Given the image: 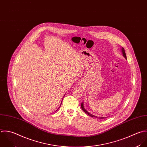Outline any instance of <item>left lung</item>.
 Segmentation results:
<instances>
[{
	"label": "left lung",
	"mask_w": 147,
	"mask_h": 147,
	"mask_svg": "<svg viewBox=\"0 0 147 147\" xmlns=\"http://www.w3.org/2000/svg\"><path fill=\"white\" fill-rule=\"evenodd\" d=\"M122 52H123V55H124V57L127 59V56H126V54H125V50H124V49L123 48V47H122ZM81 108H82V109L83 110V111L85 112V113H86L87 115H88L89 116H90V117H96V118H97V116H94V115H92V114H90V113H89L88 112H87L86 110H85V109L84 108V105H83V103H82L81 104ZM99 118L100 119H104V118H105V117H99Z\"/></svg>",
	"instance_id": "obj_1"
}]
</instances>
